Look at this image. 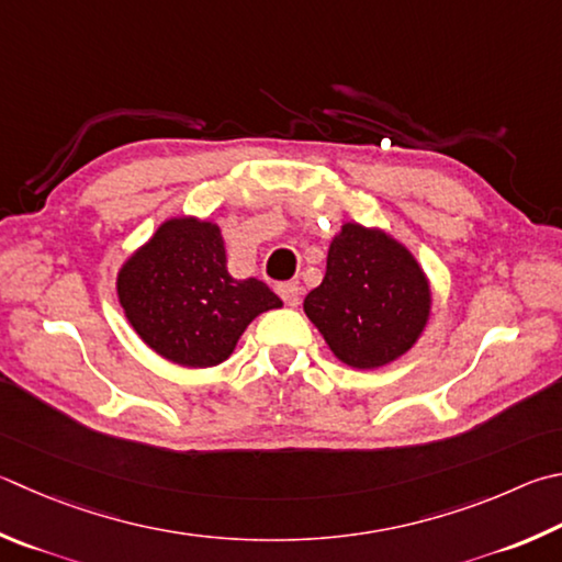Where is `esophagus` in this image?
Returning <instances> with one entry per match:
<instances>
[{
    "instance_id": "34e87169",
    "label": "esophagus",
    "mask_w": 562,
    "mask_h": 562,
    "mask_svg": "<svg viewBox=\"0 0 562 562\" xmlns=\"http://www.w3.org/2000/svg\"><path fill=\"white\" fill-rule=\"evenodd\" d=\"M278 294L284 300V304H288V307H297L302 290H300L297 282H284V284H280V288H278Z\"/></svg>"
}]
</instances>
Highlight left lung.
Instances as JSON below:
<instances>
[{"instance_id": "obj_1", "label": "left lung", "mask_w": 562, "mask_h": 562, "mask_svg": "<svg viewBox=\"0 0 562 562\" xmlns=\"http://www.w3.org/2000/svg\"><path fill=\"white\" fill-rule=\"evenodd\" d=\"M304 314L341 363L381 369L423 336L432 314L430 278L391 233L346 221L331 238L322 284L304 297Z\"/></svg>"}]
</instances>
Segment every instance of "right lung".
<instances>
[{
	"mask_svg": "<svg viewBox=\"0 0 562 562\" xmlns=\"http://www.w3.org/2000/svg\"><path fill=\"white\" fill-rule=\"evenodd\" d=\"M120 307L151 351L183 369H211L236 351L248 324L282 300L228 272L221 226L171 216L130 252L115 280Z\"/></svg>",
	"mask_w": 562,
	"mask_h": 562,
	"instance_id": "add662e5",
	"label": "right lung"
}]
</instances>
